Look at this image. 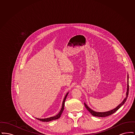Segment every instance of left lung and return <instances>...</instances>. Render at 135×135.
<instances>
[{"label":"left lung","mask_w":135,"mask_h":135,"mask_svg":"<svg viewBox=\"0 0 135 135\" xmlns=\"http://www.w3.org/2000/svg\"><path fill=\"white\" fill-rule=\"evenodd\" d=\"M128 90H129V85H128V86H127V96H126V98L124 99V100L123 101L122 103L120 104L116 108H115V109L112 110H110L109 111L105 112H97L96 111H94L93 110H91L90 108L85 104V103H84V106H85V108H86V109L92 115L95 116H98V117H106V116L110 115L113 114L114 112H115L116 111L119 109L122 106V105L124 104V103L126 102V100H127V99L128 98Z\"/></svg>","instance_id":"left-lung-1"}]
</instances>
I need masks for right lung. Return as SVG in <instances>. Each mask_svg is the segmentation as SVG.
Listing matches in <instances>:
<instances>
[{"instance_id":"1","label":"right lung","mask_w":135,"mask_h":135,"mask_svg":"<svg viewBox=\"0 0 135 135\" xmlns=\"http://www.w3.org/2000/svg\"><path fill=\"white\" fill-rule=\"evenodd\" d=\"M68 93L66 95V96L65 97L64 99V100H63V102L62 103V108L61 109L60 111L59 112V113H58V114L57 115L55 116H53V117H49V118H45V119H40V118H36L37 119L39 120L40 121H41V122H50L51 120H56V119H57L58 118H59L60 117V116L61 115L64 109V104L65 102V100H66V97L68 95Z\"/></svg>"}]
</instances>
